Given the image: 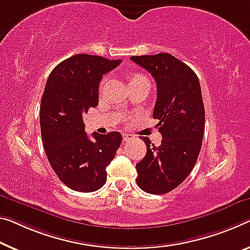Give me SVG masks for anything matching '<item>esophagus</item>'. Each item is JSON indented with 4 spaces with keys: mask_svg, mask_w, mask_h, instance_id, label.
<instances>
[{
    "mask_svg": "<svg viewBox=\"0 0 250 250\" xmlns=\"http://www.w3.org/2000/svg\"><path fill=\"white\" fill-rule=\"evenodd\" d=\"M134 138V135L132 134H123V141L127 142V141H132Z\"/></svg>",
    "mask_w": 250,
    "mask_h": 250,
    "instance_id": "obj_1",
    "label": "esophagus"
}]
</instances>
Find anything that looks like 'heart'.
Returning a JSON list of instances; mask_svg holds the SVG:
<instances>
[{"label":"heart","mask_w":250,"mask_h":250,"mask_svg":"<svg viewBox=\"0 0 250 250\" xmlns=\"http://www.w3.org/2000/svg\"><path fill=\"white\" fill-rule=\"evenodd\" d=\"M141 79H144V77L140 74H133L129 76V83L138 82V80H141Z\"/></svg>","instance_id":"1"}]
</instances>
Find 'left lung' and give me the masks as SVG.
Wrapping results in <instances>:
<instances>
[{
	"label": "left lung",
	"instance_id": "obj_1",
	"mask_svg": "<svg viewBox=\"0 0 250 250\" xmlns=\"http://www.w3.org/2000/svg\"><path fill=\"white\" fill-rule=\"evenodd\" d=\"M156 82L153 110L162 134L160 146L142 137L147 151L136 164V183L151 194H164L179 187L197 162L205 132V106L198 76L170 53L134 56Z\"/></svg>",
	"mask_w": 250,
	"mask_h": 250
}]
</instances>
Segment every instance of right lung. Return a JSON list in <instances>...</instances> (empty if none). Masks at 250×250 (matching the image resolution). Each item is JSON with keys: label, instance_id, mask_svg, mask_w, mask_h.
<instances>
[{"label": "right lung", "instance_id": "obj_1", "mask_svg": "<svg viewBox=\"0 0 250 250\" xmlns=\"http://www.w3.org/2000/svg\"><path fill=\"white\" fill-rule=\"evenodd\" d=\"M121 59L79 53L50 74L41 98L40 126L45 154L61 182L71 190L94 192L105 184L106 167L116 155L122 134L94 132L89 140L83 115L98 105L103 75Z\"/></svg>", "mask_w": 250, "mask_h": 250}]
</instances>
